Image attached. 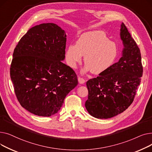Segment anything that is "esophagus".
<instances>
[{
    "label": "esophagus",
    "instance_id": "1",
    "mask_svg": "<svg viewBox=\"0 0 152 152\" xmlns=\"http://www.w3.org/2000/svg\"><path fill=\"white\" fill-rule=\"evenodd\" d=\"M78 81H79V84H84L86 82L85 79H84L83 78H82L81 77H78Z\"/></svg>",
    "mask_w": 152,
    "mask_h": 152
}]
</instances>
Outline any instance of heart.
<instances>
[{
    "label": "heart",
    "mask_w": 152,
    "mask_h": 152,
    "mask_svg": "<svg viewBox=\"0 0 152 152\" xmlns=\"http://www.w3.org/2000/svg\"><path fill=\"white\" fill-rule=\"evenodd\" d=\"M118 55L116 44L110 41L103 31H95L84 33L77 40L75 45H69L65 57L68 65L75 68L81 62L82 56H84L85 69L99 75L113 65Z\"/></svg>",
    "instance_id": "heart-1"
}]
</instances>
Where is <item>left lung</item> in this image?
Instances as JSON below:
<instances>
[{"mask_svg": "<svg viewBox=\"0 0 152 152\" xmlns=\"http://www.w3.org/2000/svg\"><path fill=\"white\" fill-rule=\"evenodd\" d=\"M122 57L104 73L86 83L88 99L85 107L96 118L108 119L120 114L132 103L141 82L143 66L136 42L122 23Z\"/></svg>", "mask_w": 152, "mask_h": 152, "instance_id": "8db88e82", "label": "left lung"}]
</instances>
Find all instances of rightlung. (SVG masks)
I'll list each match as a JSON object with an SVG mask.
<instances>
[{"mask_svg": "<svg viewBox=\"0 0 152 152\" xmlns=\"http://www.w3.org/2000/svg\"><path fill=\"white\" fill-rule=\"evenodd\" d=\"M66 34L54 23L29 29L13 53L10 77L20 105L39 116L58 113L68 94L77 85L65 58Z\"/></svg>", "mask_w": 152, "mask_h": 152, "instance_id": "obj_1", "label": "right lung"}]
</instances>
